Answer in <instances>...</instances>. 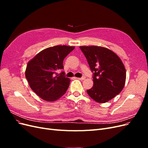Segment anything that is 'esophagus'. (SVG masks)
<instances>
[{"label": "esophagus", "instance_id": "esophagus-1", "mask_svg": "<svg viewBox=\"0 0 148 148\" xmlns=\"http://www.w3.org/2000/svg\"><path fill=\"white\" fill-rule=\"evenodd\" d=\"M85 78H86V77H85L84 76H83V77H81V78H78L77 79H79V80H83V79H84Z\"/></svg>", "mask_w": 148, "mask_h": 148}]
</instances>
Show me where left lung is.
<instances>
[{
    "instance_id": "left-lung-1",
    "label": "left lung",
    "mask_w": 148,
    "mask_h": 148,
    "mask_svg": "<svg viewBox=\"0 0 148 148\" xmlns=\"http://www.w3.org/2000/svg\"><path fill=\"white\" fill-rule=\"evenodd\" d=\"M92 72L93 86L87 93L93 100L105 103L122 91L126 70L119 57L109 49L99 46H80Z\"/></svg>"
}]
</instances>
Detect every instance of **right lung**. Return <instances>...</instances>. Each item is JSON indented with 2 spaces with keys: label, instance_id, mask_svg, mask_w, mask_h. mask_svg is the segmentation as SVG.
<instances>
[{
  "label": "right lung",
  "instance_id": "right-lung-1",
  "mask_svg": "<svg viewBox=\"0 0 148 148\" xmlns=\"http://www.w3.org/2000/svg\"><path fill=\"white\" fill-rule=\"evenodd\" d=\"M74 49L65 45L48 47L29 61L25 77L31 89L43 100L54 101L66 92L70 79L64 71L57 72L64 69V59Z\"/></svg>",
  "mask_w": 148,
  "mask_h": 148
}]
</instances>
